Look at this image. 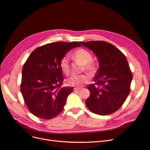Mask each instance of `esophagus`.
Listing matches in <instances>:
<instances>
[{"label": "esophagus", "mask_w": 150, "mask_h": 150, "mask_svg": "<svg viewBox=\"0 0 150 150\" xmlns=\"http://www.w3.org/2000/svg\"><path fill=\"white\" fill-rule=\"evenodd\" d=\"M81 90V88H74V90L75 91H79Z\"/></svg>", "instance_id": "34e87169"}]
</instances>
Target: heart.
<instances>
[{
  "label": "heart",
  "mask_w": 150,
  "mask_h": 150,
  "mask_svg": "<svg viewBox=\"0 0 150 150\" xmlns=\"http://www.w3.org/2000/svg\"><path fill=\"white\" fill-rule=\"evenodd\" d=\"M74 57L83 65L85 70L88 71L90 74L93 73L96 67L95 64L90 62L92 59L91 54L87 50L81 48L77 49L73 54ZM59 66L63 73L68 74L69 72V60L67 55H65L61 59ZM90 77L87 74H82L79 76H72L67 79V83L69 86L80 88L83 85L88 83Z\"/></svg>",
  "instance_id": "obj_1"
}]
</instances>
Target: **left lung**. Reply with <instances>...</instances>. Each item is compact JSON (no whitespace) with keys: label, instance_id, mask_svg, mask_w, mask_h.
<instances>
[{"label":"left lung","instance_id":"obj_1","mask_svg":"<svg viewBox=\"0 0 150 150\" xmlns=\"http://www.w3.org/2000/svg\"><path fill=\"white\" fill-rule=\"evenodd\" d=\"M93 52L99 68L93 78L95 84L87 87L90 92L85 104L98 115H109L118 110L130 92L132 74L125 55L113 45L105 41L81 42Z\"/></svg>","mask_w":150,"mask_h":150}]
</instances>
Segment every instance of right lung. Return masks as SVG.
Wrapping results in <instances>:
<instances>
[{"label":"right lung","instance_id":"add662e5","mask_svg":"<svg viewBox=\"0 0 150 150\" xmlns=\"http://www.w3.org/2000/svg\"><path fill=\"white\" fill-rule=\"evenodd\" d=\"M81 42H55L35 49L23 68L21 91L30 112L42 119H51L62 111L73 87H62L63 77L59 63Z\"/></svg>","mask_w":150,"mask_h":150}]
</instances>
